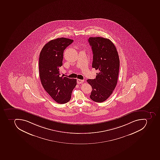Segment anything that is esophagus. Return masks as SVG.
<instances>
[{
  "label": "esophagus",
  "instance_id": "1",
  "mask_svg": "<svg viewBox=\"0 0 160 160\" xmlns=\"http://www.w3.org/2000/svg\"><path fill=\"white\" fill-rule=\"evenodd\" d=\"M77 82L78 84H81V83H83V82H84V80H83L77 79Z\"/></svg>",
  "mask_w": 160,
  "mask_h": 160
}]
</instances>
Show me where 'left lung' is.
I'll list each match as a JSON object with an SVG mask.
<instances>
[{"label": "left lung", "instance_id": "1", "mask_svg": "<svg viewBox=\"0 0 160 160\" xmlns=\"http://www.w3.org/2000/svg\"><path fill=\"white\" fill-rule=\"evenodd\" d=\"M93 52L92 67L98 70L95 79H88L92 88L91 99L101 103L110 96L118 81L120 60L116 48L109 39L90 37L88 39Z\"/></svg>", "mask_w": 160, "mask_h": 160}]
</instances>
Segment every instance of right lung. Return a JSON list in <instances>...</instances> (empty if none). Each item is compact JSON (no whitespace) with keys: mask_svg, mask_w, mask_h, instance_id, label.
<instances>
[{"mask_svg":"<svg viewBox=\"0 0 160 160\" xmlns=\"http://www.w3.org/2000/svg\"><path fill=\"white\" fill-rule=\"evenodd\" d=\"M73 40L64 37L49 41L42 48L39 58V77L45 90L59 104L70 100L77 80L60 77L64 50Z\"/></svg>","mask_w":160,"mask_h":160,"instance_id":"add662e5","label":"right lung"}]
</instances>
